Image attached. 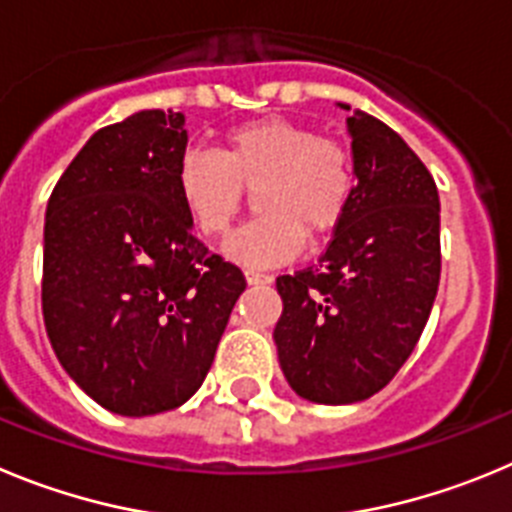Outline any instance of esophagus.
Here are the masks:
<instances>
[{"label":"esophagus","instance_id":"obj_1","mask_svg":"<svg viewBox=\"0 0 512 512\" xmlns=\"http://www.w3.org/2000/svg\"><path fill=\"white\" fill-rule=\"evenodd\" d=\"M245 278L250 285H265L273 280L267 273H260V270H245Z\"/></svg>","mask_w":512,"mask_h":512}]
</instances>
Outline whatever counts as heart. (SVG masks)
Instances as JSON below:
<instances>
[{"label": "heart", "mask_w": 512, "mask_h": 512, "mask_svg": "<svg viewBox=\"0 0 512 512\" xmlns=\"http://www.w3.org/2000/svg\"><path fill=\"white\" fill-rule=\"evenodd\" d=\"M357 186L354 155L342 140L283 117L252 119L222 137L219 153L188 147L176 168L178 199L196 232L227 234L255 191L257 219L234 232L224 255L250 267L290 260L303 234L324 237L342 222Z\"/></svg>", "instance_id": "b5f03b06"}]
</instances>
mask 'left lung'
<instances>
[{"label":"left lung","instance_id":"obj_1","mask_svg":"<svg viewBox=\"0 0 512 512\" xmlns=\"http://www.w3.org/2000/svg\"><path fill=\"white\" fill-rule=\"evenodd\" d=\"M347 127L357 165L347 214L316 265L275 283L285 380L324 405L367 400L393 380L421 339L441 278L439 191L428 168L372 114L354 112Z\"/></svg>","mask_w":512,"mask_h":512}]
</instances>
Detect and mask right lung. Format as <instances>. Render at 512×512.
<instances>
[{
    "mask_svg": "<svg viewBox=\"0 0 512 512\" xmlns=\"http://www.w3.org/2000/svg\"><path fill=\"white\" fill-rule=\"evenodd\" d=\"M183 124L145 109L101 127L45 211V331L78 388L119 416L186 403L247 288L191 234L176 188Z\"/></svg>",
    "mask_w": 512,
    "mask_h": 512,
    "instance_id": "add662e5",
    "label": "right lung"
}]
</instances>
